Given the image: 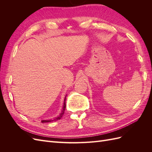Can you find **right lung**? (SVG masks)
Wrapping results in <instances>:
<instances>
[{
    "label": "right lung",
    "mask_w": 152,
    "mask_h": 152,
    "mask_svg": "<svg viewBox=\"0 0 152 152\" xmlns=\"http://www.w3.org/2000/svg\"><path fill=\"white\" fill-rule=\"evenodd\" d=\"M65 99H66V97H65V101H64V104H63V111H62V112L60 113V115H59L57 117V118H54V119H53V120H49V121H41V122L42 123H46V122H53V121H57V120H59V119H60L61 117H62V116H63V113H64V112H65V108H66V103H65Z\"/></svg>",
    "instance_id": "add662e5"
}]
</instances>
